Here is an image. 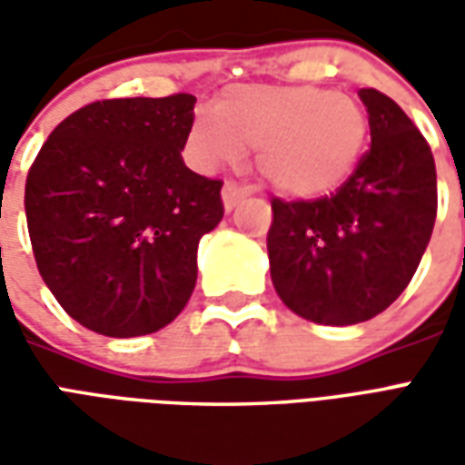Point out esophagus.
<instances>
[{"instance_id":"34e87169","label":"esophagus","mask_w":465,"mask_h":465,"mask_svg":"<svg viewBox=\"0 0 465 465\" xmlns=\"http://www.w3.org/2000/svg\"><path fill=\"white\" fill-rule=\"evenodd\" d=\"M249 193H252V186H243V183L233 182V179H226V182H223V192H222L226 212H232L233 206L242 202L243 196H249Z\"/></svg>"}]
</instances>
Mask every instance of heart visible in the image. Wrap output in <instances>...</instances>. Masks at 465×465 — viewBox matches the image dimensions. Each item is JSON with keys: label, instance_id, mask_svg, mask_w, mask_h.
<instances>
[{"label": "heart", "instance_id": "heart-1", "mask_svg": "<svg viewBox=\"0 0 465 465\" xmlns=\"http://www.w3.org/2000/svg\"><path fill=\"white\" fill-rule=\"evenodd\" d=\"M369 119L349 94L319 86H233L219 106H199L189 146L202 166L236 163L256 146V166L276 192L322 196L356 169Z\"/></svg>", "mask_w": 465, "mask_h": 465}]
</instances>
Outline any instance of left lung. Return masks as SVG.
Segmentation results:
<instances>
[{
	"label": "left lung",
	"mask_w": 465,
	"mask_h": 465,
	"mask_svg": "<svg viewBox=\"0 0 465 465\" xmlns=\"http://www.w3.org/2000/svg\"><path fill=\"white\" fill-rule=\"evenodd\" d=\"M371 149L322 199H272V282L302 319L369 322L409 286L429 246L439 193L429 142L379 89H361Z\"/></svg>",
	"instance_id": "obj_1"
}]
</instances>
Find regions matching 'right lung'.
I'll return each instance as SVG.
<instances>
[{
	"label": "right lung",
	"mask_w": 465,
	"mask_h": 465,
	"mask_svg": "<svg viewBox=\"0 0 465 465\" xmlns=\"http://www.w3.org/2000/svg\"><path fill=\"white\" fill-rule=\"evenodd\" d=\"M196 96L102 99L49 134L26 173L36 269L89 331L129 339L172 323L196 249L222 222V182L182 159Z\"/></svg>",
	"instance_id": "right-lung-1"
}]
</instances>
